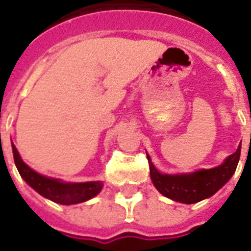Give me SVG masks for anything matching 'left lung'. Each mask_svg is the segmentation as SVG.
<instances>
[{
    "label": "left lung",
    "instance_id": "obj_1",
    "mask_svg": "<svg viewBox=\"0 0 251 251\" xmlns=\"http://www.w3.org/2000/svg\"><path fill=\"white\" fill-rule=\"evenodd\" d=\"M240 154L241 146L237 149L236 152L227 156L225 162L219 167L200 170L194 174L184 175L160 174L152 166L149 156L147 159L150 166L151 180L160 194L175 201L194 204L215 195L233 176L240 160Z\"/></svg>",
    "mask_w": 251,
    "mask_h": 251
}]
</instances>
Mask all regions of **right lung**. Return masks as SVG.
<instances>
[{
	"label": "right lung",
	"mask_w": 251,
	"mask_h": 251,
	"mask_svg": "<svg viewBox=\"0 0 251 251\" xmlns=\"http://www.w3.org/2000/svg\"><path fill=\"white\" fill-rule=\"evenodd\" d=\"M11 147H13L15 166L18 168L21 176L24 177L25 181L35 189L38 194H41L43 198L50 199L51 201L63 204V205L77 204V202L87 201L93 196H96L102 188L101 181L63 183L57 179H51V177L39 175L38 172L31 170L24 160L21 159L14 145H11Z\"/></svg>",
	"instance_id": "1"
}]
</instances>
